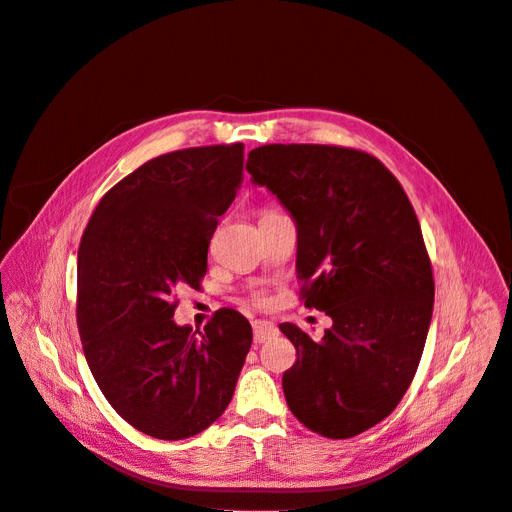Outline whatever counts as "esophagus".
Segmentation results:
<instances>
[{
  "mask_svg": "<svg viewBox=\"0 0 512 512\" xmlns=\"http://www.w3.org/2000/svg\"><path fill=\"white\" fill-rule=\"evenodd\" d=\"M252 327H254V342H256V344L269 342V339L277 333L275 324L269 322V320H254Z\"/></svg>",
  "mask_w": 512,
  "mask_h": 512,
  "instance_id": "1",
  "label": "esophagus"
}]
</instances>
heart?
Segmentation results:
<instances>
[{
    "label": "heart",
    "mask_w": 512,
    "mask_h": 512,
    "mask_svg": "<svg viewBox=\"0 0 512 512\" xmlns=\"http://www.w3.org/2000/svg\"><path fill=\"white\" fill-rule=\"evenodd\" d=\"M252 301H254V305H267V297L262 292H256Z\"/></svg>",
    "instance_id": "1"
}]
</instances>
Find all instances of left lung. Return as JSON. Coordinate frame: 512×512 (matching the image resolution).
Segmentation results:
<instances>
[{"mask_svg": "<svg viewBox=\"0 0 512 512\" xmlns=\"http://www.w3.org/2000/svg\"><path fill=\"white\" fill-rule=\"evenodd\" d=\"M245 168L297 224L305 307L333 320L320 339L280 324L297 348L282 378L288 408L324 438L359 436L397 408L425 348L433 273L416 213L365 151L262 145Z\"/></svg>", "mask_w": 512, "mask_h": 512, "instance_id": "obj_1", "label": "left lung"}]
</instances>
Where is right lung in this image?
<instances>
[{
	"label": "right lung",
	"instance_id": "right-lung-1",
	"mask_svg": "<svg viewBox=\"0 0 512 512\" xmlns=\"http://www.w3.org/2000/svg\"><path fill=\"white\" fill-rule=\"evenodd\" d=\"M243 179V145L164 153L108 190L79 247L76 322L115 412L158 440H183L228 408L252 346L230 307L179 327L175 292L198 288L209 241Z\"/></svg>",
	"mask_w": 512,
	"mask_h": 512
}]
</instances>
